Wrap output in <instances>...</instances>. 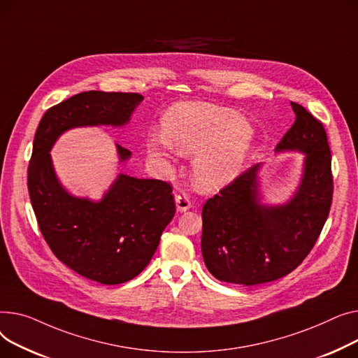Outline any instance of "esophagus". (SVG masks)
Returning <instances> with one entry per match:
<instances>
[{"label": "esophagus", "mask_w": 358, "mask_h": 358, "mask_svg": "<svg viewBox=\"0 0 358 358\" xmlns=\"http://www.w3.org/2000/svg\"><path fill=\"white\" fill-rule=\"evenodd\" d=\"M175 202H176V208L179 213H185L189 208H191V201H189V198L185 194H178L175 196Z\"/></svg>", "instance_id": "esophagus-1"}]
</instances>
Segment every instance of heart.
Returning a JSON list of instances; mask_svg holds the SVG:
<instances>
[{
  "mask_svg": "<svg viewBox=\"0 0 358 358\" xmlns=\"http://www.w3.org/2000/svg\"><path fill=\"white\" fill-rule=\"evenodd\" d=\"M163 134L147 137L149 152L196 155L192 175L202 191H215L240 172L251 147L248 122L236 111L205 102H178L162 121Z\"/></svg>",
  "mask_w": 358,
  "mask_h": 358,
  "instance_id": "b5f03b06",
  "label": "heart"
}]
</instances>
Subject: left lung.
Masks as SVG:
<instances>
[{
	"mask_svg": "<svg viewBox=\"0 0 358 358\" xmlns=\"http://www.w3.org/2000/svg\"><path fill=\"white\" fill-rule=\"evenodd\" d=\"M296 115L275 152L305 155L296 192L280 205L260 202L253 164L202 208L205 266L221 282L253 286L295 270L317 243L332 202L331 150L321 121L290 102Z\"/></svg>",
	"mask_w": 358,
	"mask_h": 358,
	"instance_id": "left-lung-1",
	"label": "left lung"
}]
</instances>
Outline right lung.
I'll return each mask as SVG.
<instances>
[{
    "mask_svg": "<svg viewBox=\"0 0 358 358\" xmlns=\"http://www.w3.org/2000/svg\"><path fill=\"white\" fill-rule=\"evenodd\" d=\"M141 101L134 92H82L49 108L34 136L27 186L41 234L62 263L102 285L129 282L150 263L176 211L172 186L120 173L101 201L78 198L60 185L50 150L75 127H122ZM117 152L120 162L131 156L120 144Z\"/></svg>",
    "mask_w": 358,
    "mask_h": 358,
    "instance_id": "add662e5",
    "label": "right lung"
}]
</instances>
